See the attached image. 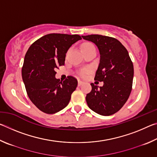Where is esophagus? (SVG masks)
Returning a JSON list of instances; mask_svg holds the SVG:
<instances>
[{"label": "esophagus", "mask_w": 157, "mask_h": 157, "mask_svg": "<svg viewBox=\"0 0 157 157\" xmlns=\"http://www.w3.org/2000/svg\"><path fill=\"white\" fill-rule=\"evenodd\" d=\"M84 83V82H82L81 80H78V85L79 86H81V85Z\"/></svg>", "instance_id": "34e87169"}]
</instances>
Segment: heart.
Returning a JSON list of instances; mask_svg holds the SVG:
<instances>
[{
    "mask_svg": "<svg viewBox=\"0 0 157 157\" xmlns=\"http://www.w3.org/2000/svg\"><path fill=\"white\" fill-rule=\"evenodd\" d=\"M91 46H93V44H91V43H84L81 46V50H84L85 48H87L91 47ZM86 73V71H82V75H84Z\"/></svg>",
    "mask_w": 157,
    "mask_h": 157,
    "instance_id": "heart-1",
    "label": "heart"
}]
</instances>
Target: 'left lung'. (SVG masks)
<instances>
[{"label": "left lung", "instance_id": "obj_1", "mask_svg": "<svg viewBox=\"0 0 157 157\" xmlns=\"http://www.w3.org/2000/svg\"><path fill=\"white\" fill-rule=\"evenodd\" d=\"M98 48L100 63L95 80L103 82L102 86L91 83V91L86 100L91 110L102 116H110L123 107L131 94L134 66L128 51L113 37L91 34L82 36Z\"/></svg>", "mask_w": 157, "mask_h": 157}]
</instances>
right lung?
Returning a JSON list of instances; mask_svg holds the SVG:
<instances>
[{"label":"right lung","mask_w":157,"mask_h":157,"mask_svg":"<svg viewBox=\"0 0 157 157\" xmlns=\"http://www.w3.org/2000/svg\"><path fill=\"white\" fill-rule=\"evenodd\" d=\"M78 34L52 33L34 41L29 48L22 67V78L32 102L43 112L53 114L68 105L78 80L68 76L64 81L55 78V68L64 64L66 53Z\"/></svg>","instance_id":"obj_1"}]
</instances>
